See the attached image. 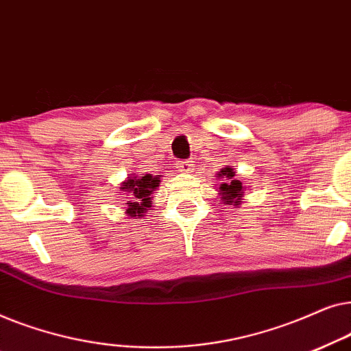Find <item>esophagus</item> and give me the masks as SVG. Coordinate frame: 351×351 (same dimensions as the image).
<instances>
[{
	"label": "esophagus",
	"mask_w": 351,
	"mask_h": 351,
	"mask_svg": "<svg viewBox=\"0 0 351 351\" xmlns=\"http://www.w3.org/2000/svg\"><path fill=\"white\" fill-rule=\"evenodd\" d=\"M177 167H179L182 172H189L191 167H193V161H180Z\"/></svg>",
	"instance_id": "obj_1"
}]
</instances>
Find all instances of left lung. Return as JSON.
Returning a JSON list of instances; mask_svg holds the SVG:
<instances>
[{
    "label": "left lung",
    "mask_w": 351,
    "mask_h": 351,
    "mask_svg": "<svg viewBox=\"0 0 351 351\" xmlns=\"http://www.w3.org/2000/svg\"><path fill=\"white\" fill-rule=\"evenodd\" d=\"M219 179H222V184L219 186V195H220V201L225 206H238L241 204L243 195H244V186L243 182L238 180L237 172L233 171V167H223L222 171L219 172Z\"/></svg>",
    "instance_id": "1"
}]
</instances>
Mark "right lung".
<instances>
[{
  "label": "right lung",
  "instance_id": "obj_1",
  "mask_svg": "<svg viewBox=\"0 0 351 351\" xmlns=\"http://www.w3.org/2000/svg\"><path fill=\"white\" fill-rule=\"evenodd\" d=\"M161 176L152 174H141L128 177L124 180L119 190L128 195L126 203V214L129 217H143L147 210L152 209V193L160 186Z\"/></svg>",
  "mask_w": 351,
  "mask_h": 351
}]
</instances>
